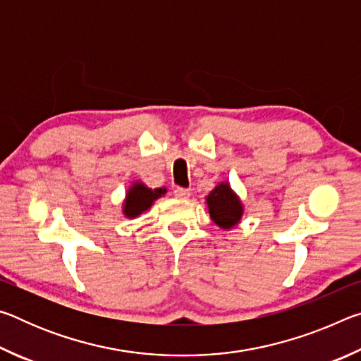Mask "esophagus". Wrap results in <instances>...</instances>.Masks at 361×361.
Segmentation results:
<instances>
[{
  "label": "esophagus",
  "instance_id": "34e87169",
  "mask_svg": "<svg viewBox=\"0 0 361 361\" xmlns=\"http://www.w3.org/2000/svg\"><path fill=\"white\" fill-rule=\"evenodd\" d=\"M173 195L176 199H188L189 195H191V191H189V189H186V188H175Z\"/></svg>",
  "mask_w": 361,
  "mask_h": 361
}]
</instances>
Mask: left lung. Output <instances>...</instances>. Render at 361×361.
<instances>
[{
  "label": "left lung",
  "instance_id": "8db88e82",
  "mask_svg": "<svg viewBox=\"0 0 361 361\" xmlns=\"http://www.w3.org/2000/svg\"><path fill=\"white\" fill-rule=\"evenodd\" d=\"M210 218L221 229H232L240 223L243 215V205L239 195L232 191L228 183L223 181L207 195Z\"/></svg>",
  "mask_w": 361,
  "mask_h": 361
}]
</instances>
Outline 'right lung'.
Returning a JSON list of instances; mask_svg holds the SVG:
<instances>
[{
  "label": "right lung",
  "instance_id": "right-lung-1",
  "mask_svg": "<svg viewBox=\"0 0 361 361\" xmlns=\"http://www.w3.org/2000/svg\"><path fill=\"white\" fill-rule=\"evenodd\" d=\"M166 192H167L166 188L151 189L146 185H143V183L135 181L126 194L124 209H122V212H124V215L127 218H137L138 215H142L143 212L151 209L152 202Z\"/></svg>",
  "mask_w": 361,
  "mask_h": 361
}]
</instances>
